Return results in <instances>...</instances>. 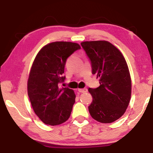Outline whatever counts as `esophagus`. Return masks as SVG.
Returning <instances> with one entry per match:
<instances>
[{"instance_id":"esophagus-1","label":"esophagus","mask_w":153,"mask_h":153,"mask_svg":"<svg viewBox=\"0 0 153 153\" xmlns=\"http://www.w3.org/2000/svg\"><path fill=\"white\" fill-rule=\"evenodd\" d=\"M78 91L80 93H86L87 92V88H84V89H78Z\"/></svg>"}]
</instances>
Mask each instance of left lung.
I'll return each instance as SVG.
<instances>
[{
  "label": "left lung",
  "mask_w": 153,
  "mask_h": 153,
  "mask_svg": "<svg viewBox=\"0 0 153 153\" xmlns=\"http://www.w3.org/2000/svg\"><path fill=\"white\" fill-rule=\"evenodd\" d=\"M81 45L91 62L92 74L100 78V86L88 89L93 97L89 113L99 123H113L124 115L131 99V81L125 59L105 40L82 42Z\"/></svg>",
  "instance_id": "obj_1"
}]
</instances>
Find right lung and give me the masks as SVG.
<instances>
[{
	"instance_id": "1",
	"label": "right lung",
	"mask_w": 153,
	"mask_h": 153,
	"mask_svg": "<svg viewBox=\"0 0 153 153\" xmlns=\"http://www.w3.org/2000/svg\"><path fill=\"white\" fill-rule=\"evenodd\" d=\"M78 43L54 42L39 51L33 63L27 89L30 103L36 115L45 124L58 125L70 117L75 94L73 89H59L66 59L80 50Z\"/></svg>"
}]
</instances>
